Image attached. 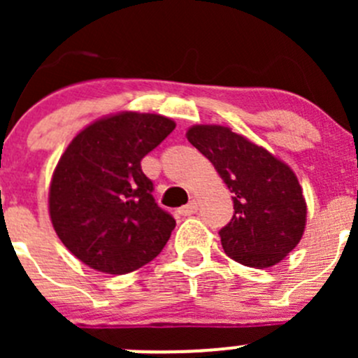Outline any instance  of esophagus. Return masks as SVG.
Wrapping results in <instances>:
<instances>
[{
  "mask_svg": "<svg viewBox=\"0 0 358 358\" xmlns=\"http://www.w3.org/2000/svg\"><path fill=\"white\" fill-rule=\"evenodd\" d=\"M196 211H197V201H190L189 204L182 206V208L178 209V215H182V216H192Z\"/></svg>",
  "mask_w": 358,
  "mask_h": 358,
  "instance_id": "34e87169",
  "label": "esophagus"
}]
</instances>
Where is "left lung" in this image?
I'll list each match as a JSON object with an SVG mask.
<instances>
[{
	"mask_svg": "<svg viewBox=\"0 0 358 358\" xmlns=\"http://www.w3.org/2000/svg\"><path fill=\"white\" fill-rule=\"evenodd\" d=\"M187 138L234 194V216L220 230L227 255L252 268L282 262L306 223V202L292 169L225 126H192Z\"/></svg>",
	"mask_w": 358,
	"mask_h": 358,
	"instance_id": "left-lung-1",
	"label": "left lung"
}]
</instances>
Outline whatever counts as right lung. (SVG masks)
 <instances>
[{
  "label": "right lung",
  "mask_w": 358,
  "mask_h": 358,
  "mask_svg": "<svg viewBox=\"0 0 358 358\" xmlns=\"http://www.w3.org/2000/svg\"><path fill=\"white\" fill-rule=\"evenodd\" d=\"M175 122L121 112L83 129L60 157L50 185V218L72 255L99 272H133L162 251L176 222L159 208L142 159Z\"/></svg>",
  "instance_id": "obj_1"
}]
</instances>
